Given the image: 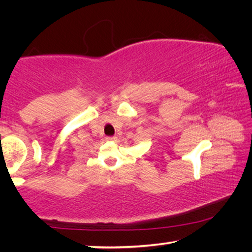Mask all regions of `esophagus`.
<instances>
[{
    "instance_id": "34e87169",
    "label": "esophagus",
    "mask_w": 252,
    "mask_h": 252,
    "mask_svg": "<svg viewBox=\"0 0 252 252\" xmlns=\"http://www.w3.org/2000/svg\"><path fill=\"white\" fill-rule=\"evenodd\" d=\"M106 140H108V141H117V136L116 135H112V136H106L105 138Z\"/></svg>"
}]
</instances>
